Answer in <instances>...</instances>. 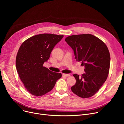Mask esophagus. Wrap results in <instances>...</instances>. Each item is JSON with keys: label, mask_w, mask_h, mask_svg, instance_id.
Segmentation results:
<instances>
[{"label": "esophagus", "mask_w": 124, "mask_h": 124, "mask_svg": "<svg viewBox=\"0 0 124 124\" xmlns=\"http://www.w3.org/2000/svg\"><path fill=\"white\" fill-rule=\"evenodd\" d=\"M62 75L64 76H66V77H69V76H70V75L69 74H63Z\"/></svg>", "instance_id": "esophagus-1"}]
</instances>
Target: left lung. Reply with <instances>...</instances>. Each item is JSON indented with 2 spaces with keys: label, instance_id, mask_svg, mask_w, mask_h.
<instances>
[{
  "label": "left lung",
  "instance_id": "left-lung-1",
  "mask_svg": "<svg viewBox=\"0 0 124 124\" xmlns=\"http://www.w3.org/2000/svg\"><path fill=\"white\" fill-rule=\"evenodd\" d=\"M65 41L73 50L76 60L81 62L85 72L81 77L73 75L76 82L71 90L82 98L93 96L105 83L108 74L110 58L107 46L91 34L70 36Z\"/></svg>",
  "mask_w": 124,
  "mask_h": 124
}]
</instances>
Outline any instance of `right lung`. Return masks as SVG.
<instances>
[{"label":"right lung","instance_id":"obj_1","mask_svg":"<svg viewBox=\"0 0 124 124\" xmlns=\"http://www.w3.org/2000/svg\"><path fill=\"white\" fill-rule=\"evenodd\" d=\"M64 36L43 34L25 40L19 48L16 58V68L21 81L29 93L37 96L49 92L62 76L52 72L43 64Z\"/></svg>","mask_w":124,"mask_h":124}]
</instances>
